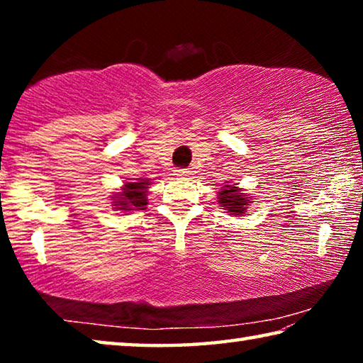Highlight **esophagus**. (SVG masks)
<instances>
[{"mask_svg": "<svg viewBox=\"0 0 363 363\" xmlns=\"http://www.w3.org/2000/svg\"><path fill=\"white\" fill-rule=\"evenodd\" d=\"M189 174H190V171H187V169H176V173H174V176H177V177H186Z\"/></svg>", "mask_w": 363, "mask_h": 363, "instance_id": "34e87169", "label": "esophagus"}]
</instances>
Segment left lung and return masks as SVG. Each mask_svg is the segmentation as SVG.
Returning a JSON list of instances; mask_svg holds the SVG:
<instances>
[{
  "mask_svg": "<svg viewBox=\"0 0 363 363\" xmlns=\"http://www.w3.org/2000/svg\"><path fill=\"white\" fill-rule=\"evenodd\" d=\"M218 203L224 206L225 213L233 214V216H240V214L247 213V206L250 203V196L247 194H242L240 189L233 186H225L220 189L218 195Z\"/></svg>",
  "mask_w": 363,
  "mask_h": 363,
  "instance_id": "left-lung-1",
  "label": "left lung"
}]
</instances>
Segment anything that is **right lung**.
I'll list each match as a JSON object with an SVG mask.
<instances>
[{"mask_svg":"<svg viewBox=\"0 0 363 363\" xmlns=\"http://www.w3.org/2000/svg\"><path fill=\"white\" fill-rule=\"evenodd\" d=\"M150 179H138V182H125L121 192L113 196V206L118 211H136L145 210L147 206V189Z\"/></svg>","mask_w":363,"mask_h":363,"instance_id":"right-lung-1","label":"right lung"}]
</instances>
